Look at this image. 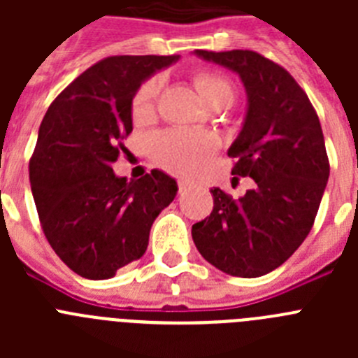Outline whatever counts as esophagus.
I'll use <instances>...</instances> for the list:
<instances>
[{
	"mask_svg": "<svg viewBox=\"0 0 358 358\" xmlns=\"http://www.w3.org/2000/svg\"><path fill=\"white\" fill-rule=\"evenodd\" d=\"M177 186H179V192H186V188H188V182L179 181V182H177Z\"/></svg>",
	"mask_w": 358,
	"mask_h": 358,
	"instance_id": "34e87169",
	"label": "esophagus"
}]
</instances>
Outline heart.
<instances>
[{
    "label": "heart",
    "instance_id": "obj_1",
    "mask_svg": "<svg viewBox=\"0 0 358 358\" xmlns=\"http://www.w3.org/2000/svg\"><path fill=\"white\" fill-rule=\"evenodd\" d=\"M195 85L199 93L213 109H227L235 102V85L226 75L217 71L195 73ZM161 91V78L152 77L138 87L132 98V118L143 122L154 115L157 96ZM218 148L217 136L211 132L170 129L156 134L150 140V152L156 163L173 173L189 176L201 170Z\"/></svg>",
    "mask_w": 358,
    "mask_h": 358
}]
</instances>
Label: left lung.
<instances>
[{
	"label": "left lung",
	"mask_w": 358,
	"mask_h": 358,
	"mask_svg": "<svg viewBox=\"0 0 358 358\" xmlns=\"http://www.w3.org/2000/svg\"><path fill=\"white\" fill-rule=\"evenodd\" d=\"M195 53L238 73L245 85L248 116L227 156L235 157L231 173L252 177L256 188L240 199L211 189L213 210L192 236L222 273L264 276L289 260L314 226L330 176L319 116L292 75L258 52Z\"/></svg>",
	"instance_id": "1"
}]
</instances>
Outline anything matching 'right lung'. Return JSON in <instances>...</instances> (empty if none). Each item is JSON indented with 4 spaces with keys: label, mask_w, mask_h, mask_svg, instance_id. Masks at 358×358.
<instances>
[{
    "label": "right lung",
    "mask_w": 358,
    "mask_h": 358,
    "mask_svg": "<svg viewBox=\"0 0 358 358\" xmlns=\"http://www.w3.org/2000/svg\"><path fill=\"white\" fill-rule=\"evenodd\" d=\"M177 59L107 57L75 78L41 122L31 194L44 236L78 276L107 280L141 258L152 224L176 197V181L161 170L127 181L113 163L127 152L138 87Z\"/></svg>",
    "instance_id": "right-lung-1"
}]
</instances>
